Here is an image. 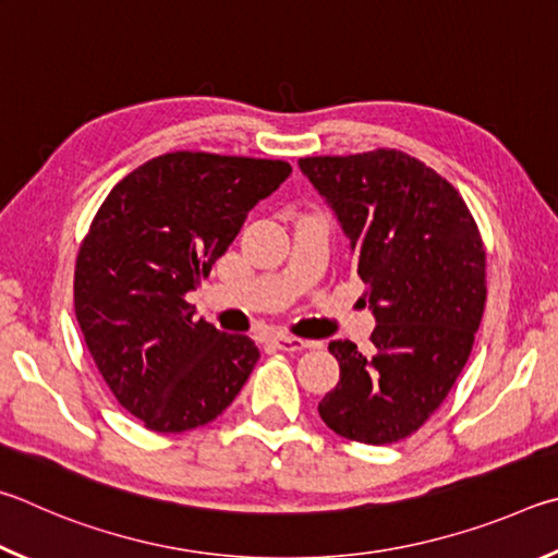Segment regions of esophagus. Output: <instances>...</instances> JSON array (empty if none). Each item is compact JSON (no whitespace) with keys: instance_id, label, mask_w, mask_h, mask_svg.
Wrapping results in <instances>:
<instances>
[{"instance_id":"34e87169","label":"esophagus","mask_w":558,"mask_h":558,"mask_svg":"<svg viewBox=\"0 0 558 558\" xmlns=\"http://www.w3.org/2000/svg\"><path fill=\"white\" fill-rule=\"evenodd\" d=\"M271 345L279 348V350H284V353H301V350L311 348L308 340L296 338V336H284V333L274 336V338H271Z\"/></svg>"}]
</instances>
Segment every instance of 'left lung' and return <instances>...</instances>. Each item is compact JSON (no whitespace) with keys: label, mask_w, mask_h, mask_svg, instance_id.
Returning <instances> with one entry per match:
<instances>
[{"label":"left lung","mask_w":558,"mask_h":558,"mask_svg":"<svg viewBox=\"0 0 558 558\" xmlns=\"http://www.w3.org/2000/svg\"><path fill=\"white\" fill-rule=\"evenodd\" d=\"M299 166L350 238L377 320L373 357L350 340L328 345L340 383L318 414L350 441L397 444L441 407L473 350L487 296L481 232L461 193L404 151Z\"/></svg>","instance_id":"1"}]
</instances>
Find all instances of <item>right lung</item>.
<instances>
[{"mask_svg": "<svg viewBox=\"0 0 558 558\" xmlns=\"http://www.w3.org/2000/svg\"><path fill=\"white\" fill-rule=\"evenodd\" d=\"M287 161L173 151L126 173L75 262V318L126 412L156 434L205 426L232 404L259 350L193 314L247 213L289 179Z\"/></svg>", "mask_w": 558, "mask_h": 558, "instance_id": "add662e5", "label": "right lung"}]
</instances>
